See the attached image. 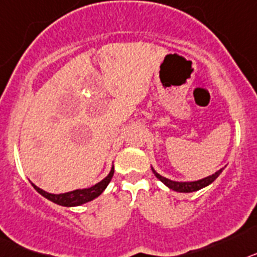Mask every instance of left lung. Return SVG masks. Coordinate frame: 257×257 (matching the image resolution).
<instances>
[{
	"instance_id": "1",
	"label": "left lung",
	"mask_w": 257,
	"mask_h": 257,
	"mask_svg": "<svg viewBox=\"0 0 257 257\" xmlns=\"http://www.w3.org/2000/svg\"><path fill=\"white\" fill-rule=\"evenodd\" d=\"M151 169H153L154 175L156 176V178H159L160 181L166 185V186H168L171 190L178 191V193H194V191L200 190V189H203V187H206V186H208V185H211L212 182L215 181L216 178L218 177V176L221 175V172L224 171V168L218 169V171L215 172L213 175L208 176V177L202 178V180H198V181L178 182V181H172V180H169V178L163 177V176H160L159 173L155 171V169L154 168H151Z\"/></svg>"
}]
</instances>
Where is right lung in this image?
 <instances>
[{"label": "right lung", "instance_id": "add662e5", "mask_svg": "<svg viewBox=\"0 0 257 257\" xmlns=\"http://www.w3.org/2000/svg\"><path fill=\"white\" fill-rule=\"evenodd\" d=\"M112 176H113V167L111 168L110 173H108V175H107L102 181L98 182V184L93 185L91 187H86V189H77V190L68 191V193H63V194L48 193V191L42 190V189L36 186V185L32 184V182H31V184H32V186L35 187V190L37 191V193L41 194L42 196H45L46 199H49L50 202L63 207H76V206H81V204H84V203L90 202V200L95 199L97 196L101 195V194L104 191V189L107 187V185L110 184Z\"/></svg>", "mask_w": 257, "mask_h": 257}]
</instances>
